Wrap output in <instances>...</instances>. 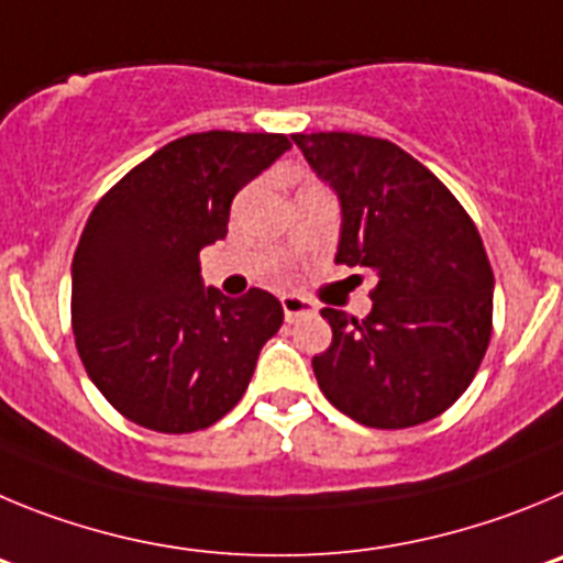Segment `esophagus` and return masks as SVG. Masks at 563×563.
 I'll return each mask as SVG.
<instances>
[{
    "instance_id": "obj_1",
    "label": "esophagus",
    "mask_w": 563,
    "mask_h": 563,
    "mask_svg": "<svg viewBox=\"0 0 563 563\" xmlns=\"http://www.w3.org/2000/svg\"><path fill=\"white\" fill-rule=\"evenodd\" d=\"M280 302H283V313H286V322H294V319H300V317H311V313L317 311V306H313L311 300L297 297V294H286V297H280Z\"/></svg>"
}]
</instances>
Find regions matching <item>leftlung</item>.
<instances>
[{"label":"left lung","instance_id":"obj_1","mask_svg":"<svg viewBox=\"0 0 563 563\" xmlns=\"http://www.w3.org/2000/svg\"><path fill=\"white\" fill-rule=\"evenodd\" d=\"M342 201L336 263L376 275L364 319L322 308L313 356L328 401L369 429L438 418L477 376L494 331V272L477 224L427 165L351 131L291 134Z\"/></svg>","mask_w":563,"mask_h":563}]
</instances>
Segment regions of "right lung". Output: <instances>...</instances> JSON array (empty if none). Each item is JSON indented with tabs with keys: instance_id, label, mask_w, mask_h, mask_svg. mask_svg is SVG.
I'll use <instances>...</instances> for the list:
<instances>
[{
	"instance_id": "add662e5",
	"label": "right lung",
	"mask_w": 563,
	"mask_h": 563,
	"mask_svg": "<svg viewBox=\"0 0 563 563\" xmlns=\"http://www.w3.org/2000/svg\"><path fill=\"white\" fill-rule=\"evenodd\" d=\"M288 148L266 131L179 136L95 205L73 257L75 347L123 418L199 432L246 393L283 306L263 288L205 291L199 252L227 235L238 190Z\"/></svg>"
}]
</instances>
